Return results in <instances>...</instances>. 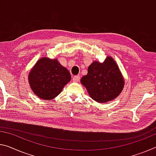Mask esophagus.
Here are the masks:
<instances>
[{
    "label": "esophagus",
    "mask_w": 156,
    "mask_h": 156,
    "mask_svg": "<svg viewBox=\"0 0 156 156\" xmlns=\"http://www.w3.org/2000/svg\"><path fill=\"white\" fill-rule=\"evenodd\" d=\"M80 76H75L73 77V82H78L79 80H80Z\"/></svg>",
    "instance_id": "obj_1"
}]
</instances>
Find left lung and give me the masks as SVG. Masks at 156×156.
I'll return each mask as SVG.
<instances>
[{
	"label": "left lung",
	"mask_w": 156,
	"mask_h": 156,
	"mask_svg": "<svg viewBox=\"0 0 156 156\" xmlns=\"http://www.w3.org/2000/svg\"><path fill=\"white\" fill-rule=\"evenodd\" d=\"M80 83L93 100L102 103L117 98L123 90L125 81L116 61L108 56L102 63L94 61Z\"/></svg>",
	"instance_id": "left-lung-1"
}]
</instances>
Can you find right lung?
<instances>
[{"mask_svg":"<svg viewBox=\"0 0 156 156\" xmlns=\"http://www.w3.org/2000/svg\"><path fill=\"white\" fill-rule=\"evenodd\" d=\"M28 79L34 94L43 100H52L70 82L71 76L57 59L43 57L31 69Z\"/></svg>","mask_w":156,"mask_h":156,"instance_id":"add662e5","label":"right lung"}]
</instances>
